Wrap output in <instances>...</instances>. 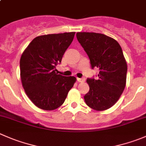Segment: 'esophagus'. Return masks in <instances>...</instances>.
<instances>
[{
    "label": "esophagus",
    "mask_w": 146,
    "mask_h": 146,
    "mask_svg": "<svg viewBox=\"0 0 146 146\" xmlns=\"http://www.w3.org/2000/svg\"><path fill=\"white\" fill-rule=\"evenodd\" d=\"M77 81L79 82V83H81V82H84L85 81V78H78Z\"/></svg>",
    "instance_id": "34e87169"
}]
</instances>
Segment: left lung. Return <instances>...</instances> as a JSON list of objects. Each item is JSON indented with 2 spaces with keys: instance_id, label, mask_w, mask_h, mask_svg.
Segmentation results:
<instances>
[{
  "instance_id": "8db88e82",
  "label": "left lung",
  "mask_w": 146,
  "mask_h": 146,
  "mask_svg": "<svg viewBox=\"0 0 146 146\" xmlns=\"http://www.w3.org/2000/svg\"><path fill=\"white\" fill-rule=\"evenodd\" d=\"M78 40L90 59L92 68L99 69L98 78H88L90 90L85 95L88 106L106 111L118 100L126 84V60L119 43L113 38L97 33L78 32Z\"/></svg>"
}]
</instances>
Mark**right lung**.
Returning <instances> with one entry per match:
<instances>
[{
    "label": "right lung",
    "mask_w": 146,
    "mask_h": 146,
    "mask_svg": "<svg viewBox=\"0 0 146 146\" xmlns=\"http://www.w3.org/2000/svg\"><path fill=\"white\" fill-rule=\"evenodd\" d=\"M75 32L39 35L21 55L22 86L32 103L44 111H53L66 100L76 78L56 73V66L72 43Z\"/></svg>",
    "instance_id": "obj_1"
}]
</instances>
